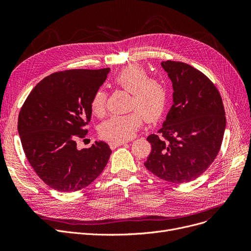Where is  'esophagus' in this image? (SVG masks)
I'll return each mask as SVG.
<instances>
[{"mask_svg": "<svg viewBox=\"0 0 251 251\" xmlns=\"http://www.w3.org/2000/svg\"><path fill=\"white\" fill-rule=\"evenodd\" d=\"M126 143H127L126 141H112V142L110 143V147L113 148V149H115V148H117V147L123 146V144H126Z\"/></svg>", "mask_w": 251, "mask_h": 251, "instance_id": "esophagus-1", "label": "esophagus"}]
</instances>
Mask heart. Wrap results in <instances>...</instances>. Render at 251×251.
Masks as SVG:
<instances>
[{"label":"heart","instance_id":"heart-1","mask_svg":"<svg viewBox=\"0 0 251 251\" xmlns=\"http://www.w3.org/2000/svg\"><path fill=\"white\" fill-rule=\"evenodd\" d=\"M113 84L130 92L129 109L124 115L111 116L105 120L100 133L112 141H125L132 138L142 125L143 119L149 123L163 117L169 100V91L163 79L149 75V71L138 64H130L115 75ZM107 104V95L98 89L90 100L91 112L102 116Z\"/></svg>","mask_w":251,"mask_h":251}]
</instances>
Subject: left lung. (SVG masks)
I'll return each mask as SVG.
<instances>
[{"label":"left lung","instance_id":"left-lung-1","mask_svg":"<svg viewBox=\"0 0 251 251\" xmlns=\"http://www.w3.org/2000/svg\"><path fill=\"white\" fill-rule=\"evenodd\" d=\"M162 66L173 82L174 103L157 134L147 138L151 151L144 166L165 181L187 183L217 157L225 109L218 88L202 72L178 61H163Z\"/></svg>","mask_w":251,"mask_h":251}]
</instances>
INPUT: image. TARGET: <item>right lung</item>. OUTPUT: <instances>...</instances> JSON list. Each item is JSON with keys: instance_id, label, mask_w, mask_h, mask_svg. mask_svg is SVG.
Masks as SVG:
<instances>
[{"instance_id": "add662e5", "label": "right lung", "mask_w": 251, "mask_h": 251, "mask_svg": "<svg viewBox=\"0 0 251 251\" xmlns=\"http://www.w3.org/2000/svg\"><path fill=\"white\" fill-rule=\"evenodd\" d=\"M110 68L55 72L39 81L25 100L18 117L22 148L36 175L63 192L80 190L94 182L112 151L96 141L79 151L91 118L90 100Z\"/></svg>"}]
</instances>
